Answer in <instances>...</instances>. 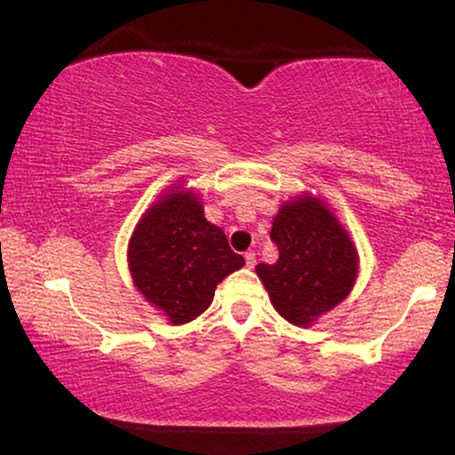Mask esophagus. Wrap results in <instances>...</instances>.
Returning a JSON list of instances; mask_svg holds the SVG:
<instances>
[{
  "instance_id": "34e87169",
  "label": "esophagus",
  "mask_w": 455,
  "mask_h": 455,
  "mask_svg": "<svg viewBox=\"0 0 455 455\" xmlns=\"http://www.w3.org/2000/svg\"><path fill=\"white\" fill-rule=\"evenodd\" d=\"M243 259H246L248 268H254V265H256V254L254 252H246V254H243Z\"/></svg>"
}]
</instances>
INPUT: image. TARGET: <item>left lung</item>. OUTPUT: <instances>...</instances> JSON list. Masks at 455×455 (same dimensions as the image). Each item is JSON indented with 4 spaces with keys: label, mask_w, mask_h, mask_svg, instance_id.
I'll list each match as a JSON object with an SVG mask.
<instances>
[{
    "label": "left lung",
    "mask_w": 455,
    "mask_h": 455,
    "mask_svg": "<svg viewBox=\"0 0 455 455\" xmlns=\"http://www.w3.org/2000/svg\"><path fill=\"white\" fill-rule=\"evenodd\" d=\"M271 240L279 260L256 265V275L287 322L307 328L347 299L359 275V254L320 196L304 193L283 203Z\"/></svg>",
    "instance_id": "obj_1"
}]
</instances>
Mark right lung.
Returning a JSON list of instances; mask_svg holds the SVG:
<instances>
[{
	"label": "right lung",
	"mask_w": 455,
	"mask_h": 455,
	"mask_svg": "<svg viewBox=\"0 0 455 455\" xmlns=\"http://www.w3.org/2000/svg\"><path fill=\"white\" fill-rule=\"evenodd\" d=\"M127 262L137 291L174 326L205 312L215 287L243 267L223 229L205 220L199 195L182 184L164 190L137 221Z\"/></svg>",
	"instance_id": "right-lung-1"
}]
</instances>
